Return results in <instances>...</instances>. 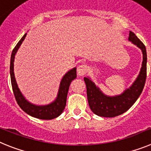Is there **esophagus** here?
I'll use <instances>...</instances> for the list:
<instances>
[{"label": "esophagus", "instance_id": "obj_1", "mask_svg": "<svg viewBox=\"0 0 151 151\" xmlns=\"http://www.w3.org/2000/svg\"><path fill=\"white\" fill-rule=\"evenodd\" d=\"M89 70V67L86 65H79L77 68V75L78 76H83L85 75Z\"/></svg>", "mask_w": 151, "mask_h": 151}]
</instances>
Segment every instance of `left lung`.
I'll use <instances>...</instances> for the list:
<instances>
[{"label": "left lung", "mask_w": 151, "mask_h": 151, "mask_svg": "<svg viewBox=\"0 0 151 151\" xmlns=\"http://www.w3.org/2000/svg\"><path fill=\"white\" fill-rule=\"evenodd\" d=\"M129 40L142 50L143 62L140 73L132 85L120 95H104L89 77H84L88 102L91 111L98 116L114 117L128 111L140 96L145 86L147 77V52L145 46L133 32H129Z\"/></svg>", "instance_id": "8db88e82"}]
</instances>
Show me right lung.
<instances>
[{
    "label": "right lung",
    "mask_w": 151,
    "mask_h": 151,
    "mask_svg": "<svg viewBox=\"0 0 151 151\" xmlns=\"http://www.w3.org/2000/svg\"><path fill=\"white\" fill-rule=\"evenodd\" d=\"M26 35L27 34H25L24 36L21 38V40L18 42L15 48L13 49L11 54L9 70H10V79H11L13 93H14L15 98H16V100L18 103L19 106L28 115L41 119H54V118L58 117L63 112L64 109L65 108L69 86H70L71 81L77 77V72H76L77 68H74L65 74V76L61 81L59 92H58L56 99L52 103L47 104V105H36V104H32L31 102L27 101L20 89H19L16 78H15L14 71H13L14 70V63L13 62H14L15 55L22 43V41L25 40Z\"/></svg>",
    "instance_id": "right-lung-1"
}]
</instances>
